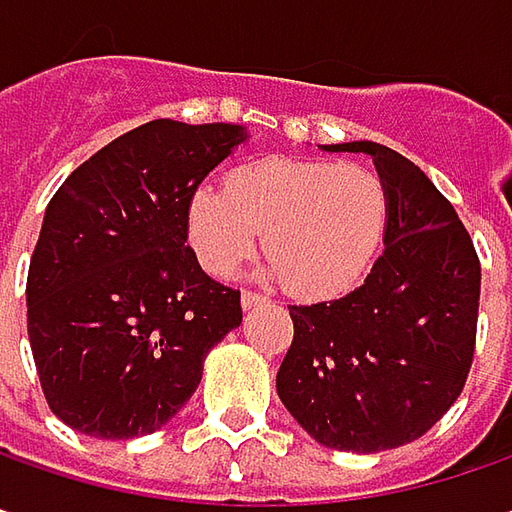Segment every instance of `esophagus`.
I'll use <instances>...</instances> for the list:
<instances>
[{
	"instance_id": "34e87169",
	"label": "esophagus",
	"mask_w": 512,
	"mask_h": 512,
	"mask_svg": "<svg viewBox=\"0 0 512 512\" xmlns=\"http://www.w3.org/2000/svg\"><path fill=\"white\" fill-rule=\"evenodd\" d=\"M263 303H266V297L260 291H243L240 294V306L243 309H255V306H263Z\"/></svg>"
}]
</instances>
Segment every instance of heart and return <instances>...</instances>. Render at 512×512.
<instances>
[{"instance_id": "obj_1", "label": "heart", "mask_w": 512, "mask_h": 512, "mask_svg": "<svg viewBox=\"0 0 512 512\" xmlns=\"http://www.w3.org/2000/svg\"><path fill=\"white\" fill-rule=\"evenodd\" d=\"M385 221L388 192L362 164L260 158L232 169L226 189L201 186L189 198V240L209 272H235L263 232L272 272L311 300L360 283Z\"/></svg>"}]
</instances>
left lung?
<instances>
[{
  "label": "left lung",
  "mask_w": 512,
  "mask_h": 512,
  "mask_svg": "<svg viewBox=\"0 0 512 512\" xmlns=\"http://www.w3.org/2000/svg\"><path fill=\"white\" fill-rule=\"evenodd\" d=\"M323 150L374 155L388 192L385 249L360 289L289 306L294 340L277 394L320 445L377 453L431 431L462 394L482 266L453 203L414 161L374 141Z\"/></svg>",
  "instance_id": "8db88e82"
}]
</instances>
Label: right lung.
I'll use <instances>...</instances> for the list:
<instances>
[{
  "mask_svg": "<svg viewBox=\"0 0 512 512\" xmlns=\"http://www.w3.org/2000/svg\"><path fill=\"white\" fill-rule=\"evenodd\" d=\"M246 138L158 118L118 135L50 198L27 272V337L50 411L98 439L158 431L240 326V291L186 246L189 198Z\"/></svg>",
  "mask_w": 512,
  "mask_h": 512,
  "instance_id": "add662e5",
  "label": "right lung"
}]
</instances>
